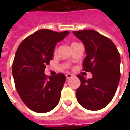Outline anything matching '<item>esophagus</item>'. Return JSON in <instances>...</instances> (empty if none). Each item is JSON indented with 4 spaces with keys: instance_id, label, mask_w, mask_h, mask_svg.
<instances>
[{
    "instance_id": "esophagus-1",
    "label": "esophagus",
    "mask_w": 130,
    "mask_h": 130,
    "mask_svg": "<svg viewBox=\"0 0 130 130\" xmlns=\"http://www.w3.org/2000/svg\"><path fill=\"white\" fill-rule=\"evenodd\" d=\"M65 76H66V79H70V78H72V77L73 76V75H72V74H67L65 75Z\"/></svg>"
}]
</instances>
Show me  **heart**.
<instances>
[{"label": "heart", "mask_w": 130, "mask_h": 130, "mask_svg": "<svg viewBox=\"0 0 130 130\" xmlns=\"http://www.w3.org/2000/svg\"><path fill=\"white\" fill-rule=\"evenodd\" d=\"M76 42H73V43H72V44H76ZM56 49H55V50H54V52H56Z\"/></svg>", "instance_id": "1"}]
</instances>
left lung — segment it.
Here are the masks:
<instances>
[{"label":"left lung","mask_w":130,"mask_h":130,"mask_svg":"<svg viewBox=\"0 0 130 130\" xmlns=\"http://www.w3.org/2000/svg\"><path fill=\"white\" fill-rule=\"evenodd\" d=\"M73 33L84 43L87 55L83 70L93 74L88 79L77 76L81 81L76 91L77 100L88 110H100L109 104L117 90L120 78V54L111 40L95 30Z\"/></svg>","instance_id":"obj_1"}]
</instances>
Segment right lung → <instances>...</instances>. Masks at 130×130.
I'll list each match as a JSON object with an SVG mask.
<instances>
[{"mask_svg":"<svg viewBox=\"0 0 130 130\" xmlns=\"http://www.w3.org/2000/svg\"><path fill=\"white\" fill-rule=\"evenodd\" d=\"M68 33L37 30L24 39L16 51L12 64L16 89L24 103L33 111L46 113L59 102L65 74L47 76L44 70L52 60L57 42Z\"/></svg>","mask_w":130,"mask_h":130,"instance_id":"1","label":"right lung"}]
</instances>
